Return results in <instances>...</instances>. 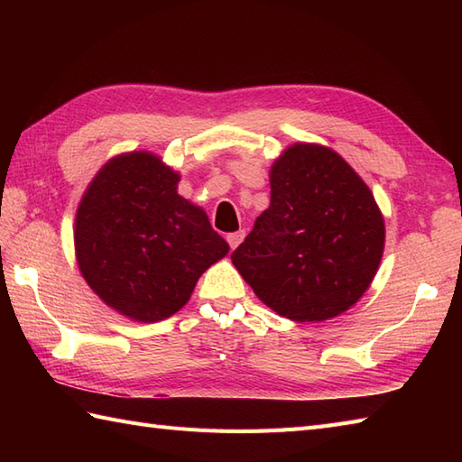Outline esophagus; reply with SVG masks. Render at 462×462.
<instances>
[{
	"mask_svg": "<svg viewBox=\"0 0 462 462\" xmlns=\"http://www.w3.org/2000/svg\"><path fill=\"white\" fill-rule=\"evenodd\" d=\"M244 236H246V232H244V230H238V232H232V234H228V236H226V240H228L230 248L234 250V248H236L238 244L244 240Z\"/></svg>",
	"mask_w": 462,
	"mask_h": 462,
	"instance_id": "34e87169",
	"label": "esophagus"
}]
</instances>
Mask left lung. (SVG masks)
<instances>
[{"instance_id":"8db88e82","label":"left lung","mask_w":462,"mask_h":462,"mask_svg":"<svg viewBox=\"0 0 462 462\" xmlns=\"http://www.w3.org/2000/svg\"><path fill=\"white\" fill-rule=\"evenodd\" d=\"M270 206L232 252V263L278 316L326 321L347 311L375 278L385 222L369 186L341 156L296 143L270 171Z\"/></svg>"}]
</instances>
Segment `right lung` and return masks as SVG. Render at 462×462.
Returning a JSON list of instances; mask_svg holds the SVG:
<instances>
[{
    "label": "right lung",
    "mask_w": 462,
    "mask_h": 462,
    "mask_svg": "<svg viewBox=\"0 0 462 462\" xmlns=\"http://www.w3.org/2000/svg\"><path fill=\"white\" fill-rule=\"evenodd\" d=\"M180 174L144 151L97 172L75 216V256L106 306L134 321L171 318L228 254L208 216L176 192Z\"/></svg>",
    "instance_id": "right-lung-1"
}]
</instances>
